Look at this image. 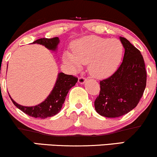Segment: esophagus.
<instances>
[{"label": "esophagus", "instance_id": "obj_1", "mask_svg": "<svg viewBox=\"0 0 157 157\" xmlns=\"http://www.w3.org/2000/svg\"><path fill=\"white\" fill-rule=\"evenodd\" d=\"M86 79L84 77H82V76L79 77V78H78V82H79V83L83 84V83H85V82H86Z\"/></svg>", "mask_w": 157, "mask_h": 157}]
</instances>
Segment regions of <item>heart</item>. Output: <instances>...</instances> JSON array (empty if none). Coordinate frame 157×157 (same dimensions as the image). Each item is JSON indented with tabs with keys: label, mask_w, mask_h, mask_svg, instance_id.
<instances>
[{
	"label": "heart",
	"mask_w": 157,
	"mask_h": 157,
	"mask_svg": "<svg viewBox=\"0 0 157 157\" xmlns=\"http://www.w3.org/2000/svg\"><path fill=\"white\" fill-rule=\"evenodd\" d=\"M72 50L65 52L64 60L73 69L89 63V72L97 79L107 78L117 71L121 63L124 46L117 39L90 35L73 43Z\"/></svg>",
	"instance_id": "1"
}]
</instances>
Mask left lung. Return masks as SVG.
I'll return each mask as SVG.
<instances>
[{
    "instance_id": "obj_1",
    "label": "left lung",
    "mask_w": 157,
    "mask_h": 157,
    "mask_svg": "<svg viewBox=\"0 0 157 157\" xmlns=\"http://www.w3.org/2000/svg\"><path fill=\"white\" fill-rule=\"evenodd\" d=\"M123 60L118 69L100 82V91L94 101L95 110L105 117H119L134 109L146 86L147 73L141 52L125 37Z\"/></svg>"
}]
</instances>
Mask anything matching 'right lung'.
I'll use <instances>...</instances> for the list:
<instances>
[{
	"label": "right lung",
	"instance_id": "1",
	"mask_svg": "<svg viewBox=\"0 0 157 157\" xmlns=\"http://www.w3.org/2000/svg\"><path fill=\"white\" fill-rule=\"evenodd\" d=\"M32 44H41L48 49L55 50L59 44V38L57 37L53 38H40L34 41ZM77 80L78 78L74 75H66L62 72L59 73L54 89L48 97L40 104L32 107L18 105L11 97L10 98L17 109L29 116L40 119L49 117L55 116L60 111L68 91L76 84Z\"/></svg>",
	"mask_w": 157,
	"mask_h": 157
}]
</instances>
